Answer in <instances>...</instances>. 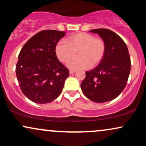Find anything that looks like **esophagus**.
Returning a JSON list of instances; mask_svg holds the SVG:
<instances>
[{"label": "esophagus", "mask_w": 146, "mask_h": 146, "mask_svg": "<svg viewBox=\"0 0 146 146\" xmlns=\"http://www.w3.org/2000/svg\"><path fill=\"white\" fill-rule=\"evenodd\" d=\"M75 72H76V71H75V70H70L69 73L71 75V74H73V73H75Z\"/></svg>", "instance_id": "34e87169"}]
</instances>
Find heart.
<instances>
[{
    "instance_id": "obj_1",
    "label": "heart",
    "mask_w": 146,
    "mask_h": 146,
    "mask_svg": "<svg viewBox=\"0 0 146 146\" xmlns=\"http://www.w3.org/2000/svg\"><path fill=\"white\" fill-rule=\"evenodd\" d=\"M106 43L103 39L95 38L93 35L85 32L72 34L67 40L57 43L56 54L62 62L67 63L78 52L79 57L68 63L71 69H86L95 67L102 62L106 53Z\"/></svg>"
}]
</instances>
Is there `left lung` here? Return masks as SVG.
<instances>
[{"label":"left lung","mask_w":146,"mask_h":146,"mask_svg":"<svg viewBox=\"0 0 146 146\" xmlns=\"http://www.w3.org/2000/svg\"><path fill=\"white\" fill-rule=\"evenodd\" d=\"M90 31L100 35L106 48L100 64L86 72L82 90L93 102L111 101L123 91L128 82L131 66L128 47L121 37L111 30L96 29Z\"/></svg>","instance_id":"8db88e82"}]
</instances>
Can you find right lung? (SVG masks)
Returning <instances> with one entry per match:
<instances>
[{"mask_svg": "<svg viewBox=\"0 0 146 146\" xmlns=\"http://www.w3.org/2000/svg\"><path fill=\"white\" fill-rule=\"evenodd\" d=\"M64 36V31L43 30L31 37L20 52L16 77L23 94L35 103L47 104L56 100L69 75L55 51Z\"/></svg>", "mask_w": 146, "mask_h": 146, "instance_id": "1", "label": "right lung"}]
</instances>
